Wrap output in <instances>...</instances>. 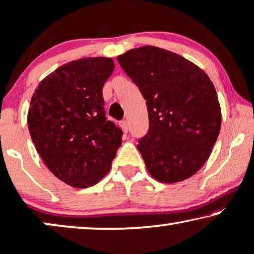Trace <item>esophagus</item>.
<instances>
[{"mask_svg":"<svg viewBox=\"0 0 254 254\" xmlns=\"http://www.w3.org/2000/svg\"><path fill=\"white\" fill-rule=\"evenodd\" d=\"M121 127H122V129H123V131H124L125 133H127V131H129V124H127V121H122L121 122Z\"/></svg>","mask_w":254,"mask_h":254,"instance_id":"obj_1","label":"esophagus"}]
</instances>
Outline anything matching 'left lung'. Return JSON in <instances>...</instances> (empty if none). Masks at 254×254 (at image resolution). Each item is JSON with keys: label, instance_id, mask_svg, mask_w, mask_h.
Wrapping results in <instances>:
<instances>
[{"label": "left lung", "instance_id": "8db88e82", "mask_svg": "<svg viewBox=\"0 0 254 254\" xmlns=\"http://www.w3.org/2000/svg\"><path fill=\"white\" fill-rule=\"evenodd\" d=\"M146 100L148 132L137 148L152 177L175 184L208 160L221 130V107L209 76L171 51L141 46L117 57Z\"/></svg>", "mask_w": 254, "mask_h": 254}]
</instances>
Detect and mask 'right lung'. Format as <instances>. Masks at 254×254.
I'll list each match as a JSON object with an SVG mask.
<instances>
[{
  "mask_svg": "<svg viewBox=\"0 0 254 254\" xmlns=\"http://www.w3.org/2000/svg\"><path fill=\"white\" fill-rule=\"evenodd\" d=\"M111 58H82L60 66L38 84L28 113L29 131L54 177L75 188L94 186L109 172L122 144L108 121L102 89Z\"/></svg>",
  "mask_w": 254,
  "mask_h": 254,
  "instance_id": "obj_1",
  "label": "right lung"
}]
</instances>
